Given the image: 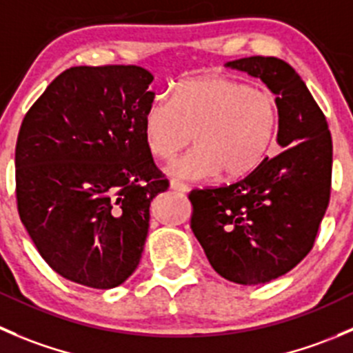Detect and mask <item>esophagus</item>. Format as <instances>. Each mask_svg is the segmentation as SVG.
Returning a JSON list of instances; mask_svg holds the SVG:
<instances>
[{"label": "esophagus", "instance_id": "esophagus-1", "mask_svg": "<svg viewBox=\"0 0 353 353\" xmlns=\"http://www.w3.org/2000/svg\"><path fill=\"white\" fill-rule=\"evenodd\" d=\"M169 186H170V190H174V191H181V193H186V191H190V188H188V184L181 183V181H176V179L170 181Z\"/></svg>", "mask_w": 353, "mask_h": 353}]
</instances>
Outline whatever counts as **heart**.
I'll use <instances>...</instances> for the list:
<instances>
[{
	"mask_svg": "<svg viewBox=\"0 0 353 353\" xmlns=\"http://www.w3.org/2000/svg\"><path fill=\"white\" fill-rule=\"evenodd\" d=\"M278 128L271 91L219 75L181 81L174 97L157 94L143 115L146 146L159 159H172L194 138L196 148L169 165L188 181L248 176L268 157Z\"/></svg>",
	"mask_w": 353,
	"mask_h": 353,
	"instance_id": "1",
	"label": "heart"
}]
</instances>
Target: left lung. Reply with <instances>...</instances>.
Wrapping results in <instances>:
<instances>
[{
    "mask_svg": "<svg viewBox=\"0 0 353 353\" xmlns=\"http://www.w3.org/2000/svg\"><path fill=\"white\" fill-rule=\"evenodd\" d=\"M225 67L259 77L279 103L278 143L243 179L193 190L191 229L217 274L262 285L292 271L312 250L331 193L333 141L326 117L295 68L274 57Z\"/></svg>",
    "mask_w": 353,
    "mask_h": 353,
    "instance_id": "1",
    "label": "left lung"
}]
</instances>
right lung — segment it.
Listing matches in <instances>:
<instances>
[{"instance_id": "add662e5", "label": "right lung", "mask_w": 353, "mask_h": 353, "mask_svg": "<svg viewBox=\"0 0 353 353\" xmlns=\"http://www.w3.org/2000/svg\"><path fill=\"white\" fill-rule=\"evenodd\" d=\"M153 75L70 67L30 107L15 148L17 207L44 262L97 290L138 268L150 203L169 188L143 136Z\"/></svg>"}]
</instances>
